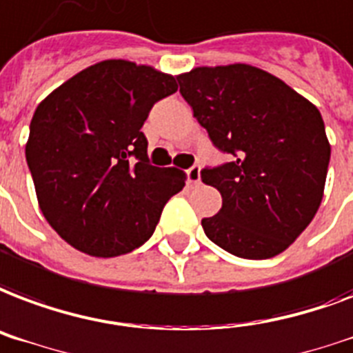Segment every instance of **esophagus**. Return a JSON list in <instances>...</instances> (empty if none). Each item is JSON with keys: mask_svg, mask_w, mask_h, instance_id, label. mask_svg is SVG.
Segmentation results:
<instances>
[{"mask_svg": "<svg viewBox=\"0 0 353 353\" xmlns=\"http://www.w3.org/2000/svg\"><path fill=\"white\" fill-rule=\"evenodd\" d=\"M185 174H187V181L190 183V185H196V183H200V179H201V168L198 165L190 166V168H188V170L185 172Z\"/></svg>", "mask_w": 353, "mask_h": 353, "instance_id": "34e87169", "label": "esophagus"}]
</instances>
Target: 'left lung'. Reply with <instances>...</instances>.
I'll return each mask as SVG.
<instances>
[{
	"label": "left lung",
	"mask_w": 353,
	"mask_h": 353,
	"mask_svg": "<svg viewBox=\"0 0 353 353\" xmlns=\"http://www.w3.org/2000/svg\"><path fill=\"white\" fill-rule=\"evenodd\" d=\"M177 83L214 148L231 155L201 170V181L222 194L219 214L201 220L205 235L242 259L281 254L324 194L332 148L319 109L250 64L200 66Z\"/></svg>",
	"instance_id": "8db88e82"
}]
</instances>
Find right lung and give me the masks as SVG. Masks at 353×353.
I'll return each mask as SVG.
<instances>
[{"label":"right lung","mask_w":353,"mask_h":353,"mask_svg":"<svg viewBox=\"0 0 353 353\" xmlns=\"http://www.w3.org/2000/svg\"><path fill=\"white\" fill-rule=\"evenodd\" d=\"M176 77L111 59L88 66L40 101L27 166L42 214L70 246L114 257L153 235L163 207L185 187L177 168L150 165L141 128Z\"/></svg>","instance_id":"obj_1"}]
</instances>
